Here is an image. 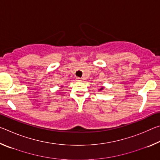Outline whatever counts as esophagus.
I'll return each instance as SVG.
<instances>
[{
    "label": "esophagus",
    "mask_w": 160,
    "mask_h": 160,
    "mask_svg": "<svg viewBox=\"0 0 160 160\" xmlns=\"http://www.w3.org/2000/svg\"><path fill=\"white\" fill-rule=\"evenodd\" d=\"M76 79H77V80H78V81H82V78H77Z\"/></svg>",
    "instance_id": "obj_1"
}]
</instances>
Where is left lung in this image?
<instances>
[{
  "instance_id": "8db88e82",
  "label": "left lung",
  "mask_w": 160,
  "mask_h": 160,
  "mask_svg": "<svg viewBox=\"0 0 160 160\" xmlns=\"http://www.w3.org/2000/svg\"><path fill=\"white\" fill-rule=\"evenodd\" d=\"M103 89H104V88H102L101 89H99V91H101V90H103Z\"/></svg>"
}]
</instances>
